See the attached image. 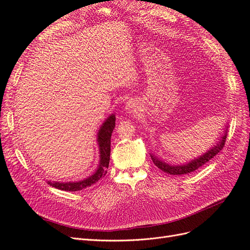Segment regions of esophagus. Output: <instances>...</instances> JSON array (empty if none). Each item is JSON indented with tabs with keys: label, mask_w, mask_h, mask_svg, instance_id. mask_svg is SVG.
<instances>
[{
	"label": "esophagus",
	"mask_w": 250,
	"mask_h": 250,
	"mask_svg": "<svg viewBox=\"0 0 250 250\" xmlns=\"http://www.w3.org/2000/svg\"><path fill=\"white\" fill-rule=\"evenodd\" d=\"M125 110L129 112V113L135 112V111H136V104H135L133 101H129V102L126 103Z\"/></svg>",
	"instance_id": "1"
}]
</instances>
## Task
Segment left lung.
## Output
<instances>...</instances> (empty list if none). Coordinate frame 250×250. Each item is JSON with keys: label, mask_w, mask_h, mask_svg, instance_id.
I'll use <instances>...</instances> for the list:
<instances>
[{"label": "left lung", "mask_w": 250, "mask_h": 250, "mask_svg": "<svg viewBox=\"0 0 250 250\" xmlns=\"http://www.w3.org/2000/svg\"><path fill=\"white\" fill-rule=\"evenodd\" d=\"M227 129L228 125H225L224 130L222 132V135L218 138L217 144L211 146L209 149H208L205 153L202 155L198 156L197 158L191 159L188 162H185L183 165H168L167 162H165L161 160L158 157H156L154 154H149L151 155V158L154 162V165L160 168L162 172H166L169 175H184V174H188L194 172V170L198 169L203 165H205L206 162L209 161L211 158H213L221 149L223 148L225 145V140H226V135H227Z\"/></svg>", "instance_id": "1"}]
</instances>
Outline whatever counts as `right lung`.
<instances>
[{
	"label": "right lung",
	"instance_id": "1",
	"mask_svg": "<svg viewBox=\"0 0 250 250\" xmlns=\"http://www.w3.org/2000/svg\"><path fill=\"white\" fill-rule=\"evenodd\" d=\"M115 115L111 114V115L106 118L102 126L99 127L97 132V145L99 148V163L95 172L91 176L84 178L80 181L74 182H61V181H47L48 184L51 185L52 188H59L62 190L67 191H77L83 190V188H87L91 185L96 183L98 180L108 172L109 162H110V154H111V136L114 127H115Z\"/></svg>",
	"mask_w": 250,
	"mask_h": 250
}]
</instances>
